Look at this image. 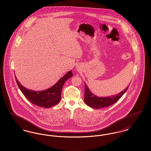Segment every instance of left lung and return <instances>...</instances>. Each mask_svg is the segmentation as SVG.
<instances>
[{
	"instance_id": "1",
	"label": "left lung",
	"mask_w": 151,
	"mask_h": 151,
	"mask_svg": "<svg viewBox=\"0 0 151 151\" xmlns=\"http://www.w3.org/2000/svg\"><path fill=\"white\" fill-rule=\"evenodd\" d=\"M128 88L129 87H127L122 92H120L116 95L111 96L107 97H99L92 93L85 84L84 102L87 105L94 109L107 108L119 100L128 89Z\"/></svg>"
}]
</instances>
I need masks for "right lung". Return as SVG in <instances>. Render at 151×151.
<instances>
[{
  "instance_id": "1",
  "label": "right lung",
  "mask_w": 151,
  "mask_h": 151,
  "mask_svg": "<svg viewBox=\"0 0 151 151\" xmlns=\"http://www.w3.org/2000/svg\"><path fill=\"white\" fill-rule=\"evenodd\" d=\"M72 76V71L67 72L57 83L46 90L33 91L22 86L16 78V83L25 97L32 104L40 107L49 108L58 104L61 99V92L65 81Z\"/></svg>"
}]
</instances>
